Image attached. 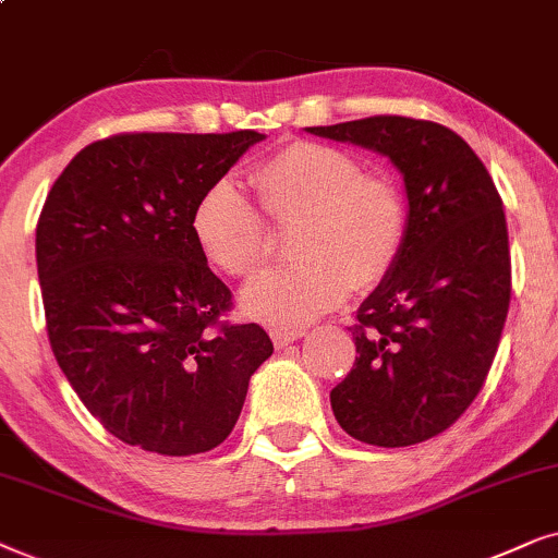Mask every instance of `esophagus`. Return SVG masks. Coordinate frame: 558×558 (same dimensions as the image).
I'll use <instances>...</instances> for the list:
<instances>
[{
	"instance_id": "34e87169",
	"label": "esophagus",
	"mask_w": 558,
	"mask_h": 558,
	"mask_svg": "<svg viewBox=\"0 0 558 558\" xmlns=\"http://www.w3.org/2000/svg\"><path fill=\"white\" fill-rule=\"evenodd\" d=\"M270 337H272L275 347L286 349L288 344H293V341H299L303 337V331L301 329H272Z\"/></svg>"
}]
</instances>
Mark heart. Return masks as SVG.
<instances>
[{
  "mask_svg": "<svg viewBox=\"0 0 558 558\" xmlns=\"http://www.w3.org/2000/svg\"><path fill=\"white\" fill-rule=\"evenodd\" d=\"M263 211L293 225L291 267L259 275L242 291V311L278 329H301L337 308L354 288L390 275L408 234V204L388 175L362 170L337 147L291 143L252 173ZM196 244L221 272L247 280L270 255L263 214L240 185L217 181L193 206Z\"/></svg>",
  "mask_w": 558,
  "mask_h": 558,
  "instance_id": "obj_1",
  "label": "heart"
}]
</instances>
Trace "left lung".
Listing matches in <instances>:
<instances>
[{
    "instance_id": "left-lung-1",
    "label": "left lung",
    "mask_w": 558,
    "mask_h": 558,
    "mask_svg": "<svg viewBox=\"0 0 558 558\" xmlns=\"http://www.w3.org/2000/svg\"><path fill=\"white\" fill-rule=\"evenodd\" d=\"M306 130L380 153L403 173V252L349 326L354 367L331 390V411L356 441L421 444L472 405L493 367L510 306L502 198L444 124L380 114Z\"/></svg>"
}]
</instances>
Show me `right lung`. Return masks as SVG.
<instances>
[{
    "mask_svg": "<svg viewBox=\"0 0 558 558\" xmlns=\"http://www.w3.org/2000/svg\"><path fill=\"white\" fill-rule=\"evenodd\" d=\"M259 140L114 135L86 145L48 193L35 257L50 347L88 413L130 447H219L272 354L263 326L221 322L232 291L191 229L202 193Z\"/></svg>",
    "mask_w": 558,
    "mask_h": 558,
    "instance_id": "obj_1",
    "label": "right lung"
}]
</instances>
